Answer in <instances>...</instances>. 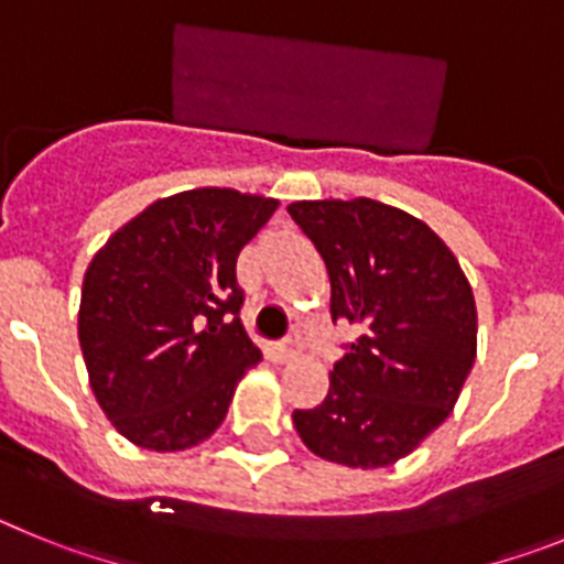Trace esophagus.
<instances>
[{
    "label": "esophagus",
    "mask_w": 564,
    "mask_h": 564,
    "mask_svg": "<svg viewBox=\"0 0 564 564\" xmlns=\"http://www.w3.org/2000/svg\"><path fill=\"white\" fill-rule=\"evenodd\" d=\"M299 350H302V347H299V338H285V341L276 347V352L282 361H293V358L299 356Z\"/></svg>",
    "instance_id": "esophagus-1"
}]
</instances>
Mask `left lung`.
I'll use <instances>...</instances> for the list:
<instances>
[{
    "instance_id": "1",
    "label": "left lung",
    "mask_w": 564,
    "mask_h": 564,
    "mask_svg": "<svg viewBox=\"0 0 564 564\" xmlns=\"http://www.w3.org/2000/svg\"><path fill=\"white\" fill-rule=\"evenodd\" d=\"M288 214L325 259L333 322L361 327L325 401L293 426L322 460L392 466L455 410L477 358L475 293L446 242L401 208L356 197Z\"/></svg>"
}]
</instances>
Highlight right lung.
Returning a JSON list of instances; mask_svg holds the SVG:
<instances>
[{"label": "right lung", "mask_w": 564, "mask_h": 564, "mask_svg": "<svg viewBox=\"0 0 564 564\" xmlns=\"http://www.w3.org/2000/svg\"><path fill=\"white\" fill-rule=\"evenodd\" d=\"M279 200L192 188L121 226L84 273L78 341L98 406L129 443L181 452L214 435L262 361L239 322L237 257Z\"/></svg>", "instance_id": "obj_1"}]
</instances>
